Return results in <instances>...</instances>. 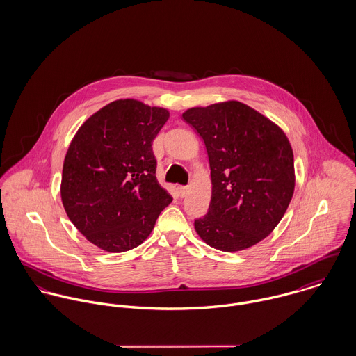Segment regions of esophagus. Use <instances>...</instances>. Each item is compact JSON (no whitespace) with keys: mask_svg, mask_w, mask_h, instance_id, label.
<instances>
[{"mask_svg":"<svg viewBox=\"0 0 356 356\" xmlns=\"http://www.w3.org/2000/svg\"><path fill=\"white\" fill-rule=\"evenodd\" d=\"M186 192H188V188H186V186H178V193H179L181 197H185Z\"/></svg>","mask_w":356,"mask_h":356,"instance_id":"obj_1","label":"esophagus"}]
</instances>
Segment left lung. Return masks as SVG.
Masks as SVG:
<instances>
[{"label":"left lung","mask_w":356,"mask_h":356,"mask_svg":"<svg viewBox=\"0 0 356 356\" xmlns=\"http://www.w3.org/2000/svg\"><path fill=\"white\" fill-rule=\"evenodd\" d=\"M204 140L211 202L195 229L209 247L237 252L266 238L295 192V163L284 130L247 104L230 100L182 113Z\"/></svg>","instance_id":"8db88e82"}]
</instances>
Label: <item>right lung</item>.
<instances>
[{
	"mask_svg": "<svg viewBox=\"0 0 356 356\" xmlns=\"http://www.w3.org/2000/svg\"><path fill=\"white\" fill-rule=\"evenodd\" d=\"M170 112L134 99L106 104L75 133L63 164L67 216L88 241L119 254L141 245L172 202L156 179L152 143Z\"/></svg>",
	"mask_w": 356,
	"mask_h": 356,
	"instance_id": "add662e5",
	"label": "right lung"
}]
</instances>
